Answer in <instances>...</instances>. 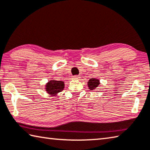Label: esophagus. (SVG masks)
I'll return each instance as SVG.
<instances>
[{
  "mask_svg": "<svg viewBox=\"0 0 150 150\" xmlns=\"http://www.w3.org/2000/svg\"><path fill=\"white\" fill-rule=\"evenodd\" d=\"M79 78H80V77L79 75H75L74 77H73V79H75V80H79Z\"/></svg>",
  "mask_w": 150,
  "mask_h": 150,
  "instance_id": "1",
  "label": "esophagus"
}]
</instances>
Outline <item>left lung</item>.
<instances>
[{
	"instance_id": "obj_1",
	"label": "left lung",
	"mask_w": 150,
	"mask_h": 150,
	"mask_svg": "<svg viewBox=\"0 0 150 150\" xmlns=\"http://www.w3.org/2000/svg\"><path fill=\"white\" fill-rule=\"evenodd\" d=\"M99 84H100L99 79H94V78L91 79L88 82V88L91 91H92V90H94L95 88H96L98 86Z\"/></svg>"
}]
</instances>
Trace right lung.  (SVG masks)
I'll use <instances>...</instances> for the list:
<instances>
[{"label": "right lung", "mask_w": 150, "mask_h": 150, "mask_svg": "<svg viewBox=\"0 0 150 150\" xmlns=\"http://www.w3.org/2000/svg\"><path fill=\"white\" fill-rule=\"evenodd\" d=\"M64 88V83L63 81L52 80L46 84V91L49 94L52 96L62 92Z\"/></svg>", "instance_id": "right-lung-1"}]
</instances>
